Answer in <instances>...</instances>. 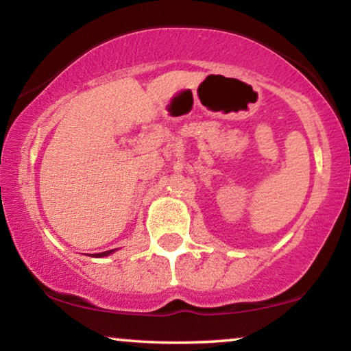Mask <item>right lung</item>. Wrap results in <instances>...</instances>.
<instances>
[{
  "mask_svg": "<svg viewBox=\"0 0 351 351\" xmlns=\"http://www.w3.org/2000/svg\"><path fill=\"white\" fill-rule=\"evenodd\" d=\"M114 252V249H112V251H105V252H99L95 254V257H105V256H110V254Z\"/></svg>",
  "mask_w": 351,
  "mask_h": 351,
  "instance_id": "right-lung-1",
  "label": "right lung"
}]
</instances>
